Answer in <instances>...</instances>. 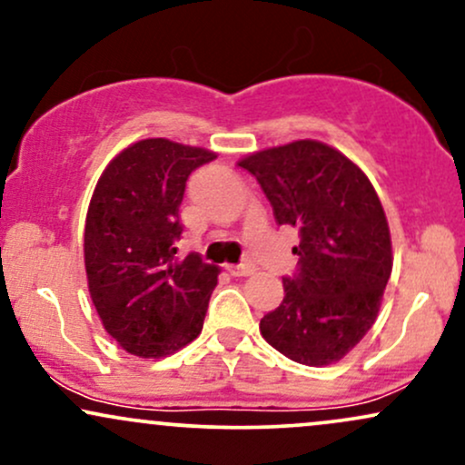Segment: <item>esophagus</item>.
<instances>
[{
  "instance_id": "34e87169",
  "label": "esophagus",
  "mask_w": 465,
  "mask_h": 465,
  "mask_svg": "<svg viewBox=\"0 0 465 465\" xmlns=\"http://www.w3.org/2000/svg\"><path fill=\"white\" fill-rule=\"evenodd\" d=\"M229 273H232L233 277H247L255 271V266L251 262H242V264H232L229 266Z\"/></svg>"
}]
</instances>
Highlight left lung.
I'll return each instance as SVG.
<instances>
[{"mask_svg": "<svg viewBox=\"0 0 465 465\" xmlns=\"http://www.w3.org/2000/svg\"><path fill=\"white\" fill-rule=\"evenodd\" d=\"M258 179L277 225L295 227L297 273L264 314L266 343L302 365L343 359L381 311L391 275V236L367 174L323 142L300 140L238 162Z\"/></svg>", "mask_w": 465, "mask_h": 465, "instance_id": "1", "label": "left lung"}]
</instances>
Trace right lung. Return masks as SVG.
Masks as SVG:
<instances>
[{
    "label": "right lung",
    "instance_id": "add662e5",
    "mask_svg": "<svg viewBox=\"0 0 465 465\" xmlns=\"http://www.w3.org/2000/svg\"><path fill=\"white\" fill-rule=\"evenodd\" d=\"M216 159L205 148L154 137L111 159L84 221L89 295L104 330L129 354L162 359L203 330L218 266L177 255L185 181Z\"/></svg>",
    "mask_w": 465,
    "mask_h": 465
}]
</instances>
